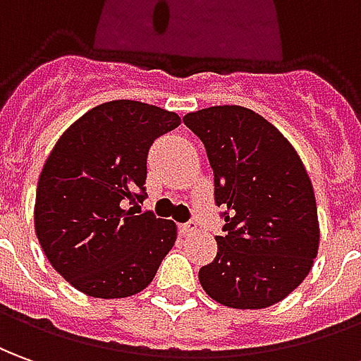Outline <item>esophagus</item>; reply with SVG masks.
<instances>
[{"label":"esophagus","instance_id":"esophagus-1","mask_svg":"<svg viewBox=\"0 0 361 361\" xmlns=\"http://www.w3.org/2000/svg\"><path fill=\"white\" fill-rule=\"evenodd\" d=\"M178 230H180L183 235H190V233H195L196 230H198V224H196L195 220H190V222L180 224V226H178Z\"/></svg>","mask_w":361,"mask_h":361}]
</instances>
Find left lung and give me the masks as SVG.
<instances>
[{
    "label": "left lung",
    "instance_id": "left-lung-1",
    "mask_svg": "<svg viewBox=\"0 0 361 361\" xmlns=\"http://www.w3.org/2000/svg\"><path fill=\"white\" fill-rule=\"evenodd\" d=\"M214 171L224 208L218 253L198 271L206 295L230 309H267L299 287L320 242L314 190L299 153L273 123L242 106L186 114Z\"/></svg>",
    "mask_w": 361,
    "mask_h": 361
}]
</instances>
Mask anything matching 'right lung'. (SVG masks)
<instances>
[{
	"label": "right lung",
	"instance_id": "add662e5",
	"mask_svg": "<svg viewBox=\"0 0 361 361\" xmlns=\"http://www.w3.org/2000/svg\"><path fill=\"white\" fill-rule=\"evenodd\" d=\"M178 126L175 111L114 100L86 111L52 147L37 185L35 232L74 289L123 299L153 281L176 224L126 204L145 198L149 147Z\"/></svg>",
	"mask_w": 361,
	"mask_h": 361
}]
</instances>
